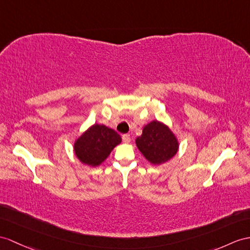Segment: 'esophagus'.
I'll list each match as a JSON object with an SVG mask.
<instances>
[{"instance_id":"esophagus-1","label":"esophagus","mask_w":250,"mask_h":250,"mask_svg":"<svg viewBox=\"0 0 250 250\" xmlns=\"http://www.w3.org/2000/svg\"><path fill=\"white\" fill-rule=\"evenodd\" d=\"M122 139H123V141H124L125 143H129L130 140H131L129 135H123V136H122Z\"/></svg>"}]
</instances>
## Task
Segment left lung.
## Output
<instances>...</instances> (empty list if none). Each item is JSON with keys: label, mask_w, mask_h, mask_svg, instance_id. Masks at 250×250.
Instances as JSON below:
<instances>
[{"label": "left lung", "mask_w": 250, "mask_h": 250, "mask_svg": "<svg viewBox=\"0 0 250 250\" xmlns=\"http://www.w3.org/2000/svg\"><path fill=\"white\" fill-rule=\"evenodd\" d=\"M136 144L143 156L153 164H161L173 158L178 150V142L167 126L158 121L150 122L143 128Z\"/></svg>", "instance_id": "left-lung-1"}]
</instances>
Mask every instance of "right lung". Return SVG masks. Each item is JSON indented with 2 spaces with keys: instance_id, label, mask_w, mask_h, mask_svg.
<instances>
[{
  "instance_id": "obj_1",
  "label": "right lung",
  "mask_w": 250,
  "mask_h": 250,
  "mask_svg": "<svg viewBox=\"0 0 250 250\" xmlns=\"http://www.w3.org/2000/svg\"><path fill=\"white\" fill-rule=\"evenodd\" d=\"M121 141V136L117 131L105 125L95 124L77 139L74 150L83 163L97 167Z\"/></svg>"
}]
</instances>
